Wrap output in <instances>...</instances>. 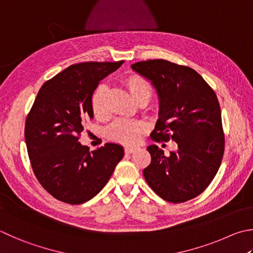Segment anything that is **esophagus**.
<instances>
[{
	"mask_svg": "<svg viewBox=\"0 0 253 253\" xmlns=\"http://www.w3.org/2000/svg\"><path fill=\"white\" fill-rule=\"evenodd\" d=\"M137 149H138L137 147H125V153L126 154H132V153H135Z\"/></svg>",
	"mask_w": 253,
	"mask_h": 253,
	"instance_id": "1",
	"label": "esophagus"
}]
</instances>
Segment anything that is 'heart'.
Listing matches in <instances>:
<instances>
[{
    "mask_svg": "<svg viewBox=\"0 0 253 253\" xmlns=\"http://www.w3.org/2000/svg\"><path fill=\"white\" fill-rule=\"evenodd\" d=\"M123 82L131 97L138 104L141 102L147 103L153 95V87L150 83L138 74L128 75ZM106 97L107 86L100 84L91 96V111L96 118L103 119L107 116ZM146 128L147 125L141 121L118 119L108 127L106 134L109 139L130 145L138 141L140 135L146 130Z\"/></svg>",
    "mask_w": 253,
    "mask_h": 253,
    "instance_id": "obj_1",
    "label": "heart"
}]
</instances>
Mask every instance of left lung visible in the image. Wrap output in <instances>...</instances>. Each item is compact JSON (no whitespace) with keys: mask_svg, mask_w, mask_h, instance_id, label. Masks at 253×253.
<instances>
[{"mask_svg":"<svg viewBox=\"0 0 253 253\" xmlns=\"http://www.w3.org/2000/svg\"><path fill=\"white\" fill-rule=\"evenodd\" d=\"M131 68L149 80L158 94L159 118L151 138L171 139L178 146L169 156L156 145L147 147L151 163L142 173L164 200L185 203L210 185L221 165L224 135L217 95L188 66L149 59Z\"/></svg>","mask_w":253,"mask_h":253,"instance_id":"8db88e82","label":"left lung"}]
</instances>
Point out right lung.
<instances>
[{
	"mask_svg": "<svg viewBox=\"0 0 253 253\" xmlns=\"http://www.w3.org/2000/svg\"><path fill=\"white\" fill-rule=\"evenodd\" d=\"M119 62L74 64L45 82L25 122L32 168L54 198L81 205L98 194L124 157L123 146L107 142L90 153L79 142L93 119L91 96L99 82L122 66Z\"/></svg>",
	"mask_w": 253,
	"mask_h": 253,
	"instance_id": "1",
	"label": "right lung"
}]
</instances>
